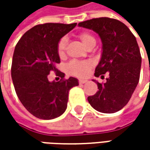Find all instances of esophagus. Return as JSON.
I'll use <instances>...</instances> for the list:
<instances>
[{
    "mask_svg": "<svg viewBox=\"0 0 150 150\" xmlns=\"http://www.w3.org/2000/svg\"><path fill=\"white\" fill-rule=\"evenodd\" d=\"M78 83L80 84H83L85 83H87V80H85V79H79L78 80Z\"/></svg>",
    "mask_w": 150,
    "mask_h": 150,
    "instance_id": "obj_1",
    "label": "esophagus"
}]
</instances>
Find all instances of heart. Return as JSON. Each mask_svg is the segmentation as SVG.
I'll list each match as a JSON object with an SVG mask.
<instances>
[{"label":"heart","mask_w":150,"mask_h":150,"mask_svg":"<svg viewBox=\"0 0 150 150\" xmlns=\"http://www.w3.org/2000/svg\"><path fill=\"white\" fill-rule=\"evenodd\" d=\"M79 38L86 47H90L93 45H95V38L88 32H82L79 34ZM67 45L66 38H61L57 43V54L60 57H62L65 54ZM93 66V63L90 61H72L67 67V72L73 76L83 77L87 75L90 68Z\"/></svg>","instance_id":"obj_1"}]
</instances>
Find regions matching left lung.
Here are the masks:
<instances>
[{
  "label": "left lung",
  "mask_w": 150,
  "mask_h": 150,
  "mask_svg": "<svg viewBox=\"0 0 150 150\" xmlns=\"http://www.w3.org/2000/svg\"><path fill=\"white\" fill-rule=\"evenodd\" d=\"M78 26L99 35L103 53L94 75H109L105 83H97L98 91L88 98V103L98 112H118L129 103L139 81L142 59L135 37L125 24L113 18H93Z\"/></svg>",
  "instance_id": "obj_1"
}]
</instances>
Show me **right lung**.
Returning a JSON list of instances; mask_svg holds the SVG:
<instances>
[{
  "instance_id": "1",
  "label": "right lung",
  "mask_w": 150,
  "mask_h": 150,
  "mask_svg": "<svg viewBox=\"0 0 150 150\" xmlns=\"http://www.w3.org/2000/svg\"><path fill=\"white\" fill-rule=\"evenodd\" d=\"M77 25L45 23L33 26L16 45L11 78L16 95L22 105L32 115L41 119H52L66 110L69 90L78 86V79L64 78L58 71L60 63L57 43ZM55 72L61 78L58 82H49L48 75Z\"/></svg>"
}]
</instances>
